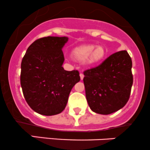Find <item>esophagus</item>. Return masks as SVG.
Wrapping results in <instances>:
<instances>
[{
	"label": "esophagus",
	"mask_w": 150,
	"mask_h": 150,
	"mask_svg": "<svg viewBox=\"0 0 150 150\" xmlns=\"http://www.w3.org/2000/svg\"><path fill=\"white\" fill-rule=\"evenodd\" d=\"M79 76H80V79H81V80H83V79H84V75L82 73H81Z\"/></svg>",
	"instance_id": "34e87169"
}]
</instances>
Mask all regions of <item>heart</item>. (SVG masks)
Instances as JSON below:
<instances>
[{
    "label": "heart",
    "mask_w": 150,
    "mask_h": 150,
    "mask_svg": "<svg viewBox=\"0 0 150 150\" xmlns=\"http://www.w3.org/2000/svg\"><path fill=\"white\" fill-rule=\"evenodd\" d=\"M107 55V50L103 45L86 44L75 47L71 55L78 61H85L88 66H95L101 63Z\"/></svg>",
    "instance_id": "heart-1"
}]
</instances>
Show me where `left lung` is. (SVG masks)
I'll return each mask as SVG.
<instances>
[{"instance_id": "left-lung-1", "label": "left lung", "mask_w": 150, "mask_h": 150, "mask_svg": "<svg viewBox=\"0 0 150 150\" xmlns=\"http://www.w3.org/2000/svg\"><path fill=\"white\" fill-rule=\"evenodd\" d=\"M132 61L126 50L110 55L84 72L86 98L93 112L108 115L127 103L133 84Z\"/></svg>"}]
</instances>
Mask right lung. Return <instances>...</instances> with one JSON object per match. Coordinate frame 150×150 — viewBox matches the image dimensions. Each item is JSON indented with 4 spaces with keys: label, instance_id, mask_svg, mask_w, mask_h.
<instances>
[{
    "label": "right lung",
    "instance_id": "right-lung-1",
    "mask_svg": "<svg viewBox=\"0 0 150 150\" xmlns=\"http://www.w3.org/2000/svg\"><path fill=\"white\" fill-rule=\"evenodd\" d=\"M66 37H45L27 48L21 64L20 81L27 104L44 115L61 113L73 86L80 81L77 70L68 71L62 65Z\"/></svg>",
    "mask_w": 150,
    "mask_h": 150
}]
</instances>
